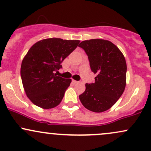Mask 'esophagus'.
I'll list each match as a JSON object with an SVG mask.
<instances>
[{"instance_id": "obj_1", "label": "esophagus", "mask_w": 151, "mask_h": 151, "mask_svg": "<svg viewBox=\"0 0 151 151\" xmlns=\"http://www.w3.org/2000/svg\"><path fill=\"white\" fill-rule=\"evenodd\" d=\"M72 82H73L74 84H77V83L79 82V81H76V80H74V79H72Z\"/></svg>"}]
</instances>
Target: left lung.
Masks as SVG:
<instances>
[{
	"label": "left lung",
	"mask_w": 151,
	"mask_h": 151,
	"mask_svg": "<svg viewBox=\"0 0 151 151\" xmlns=\"http://www.w3.org/2000/svg\"><path fill=\"white\" fill-rule=\"evenodd\" d=\"M79 47L85 51L91 70L96 75L94 82L85 84L79 99L88 110L104 112L115 104L125 89V58L115 45L106 40H84Z\"/></svg>",
	"instance_id": "8db88e82"
}]
</instances>
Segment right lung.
Segmentation results:
<instances>
[{"label": "right lung", "instance_id": "add662e5", "mask_svg": "<svg viewBox=\"0 0 151 151\" xmlns=\"http://www.w3.org/2000/svg\"><path fill=\"white\" fill-rule=\"evenodd\" d=\"M80 41L48 38L32 45L22 60L20 75L26 95L35 105L44 109L56 107L70 86L71 79L58 77L63 60Z\"/></svg>", "mask_w": 151, "mask_h": 151}]
</instances>
